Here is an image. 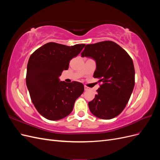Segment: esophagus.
Instances as JSON below:
<instances>
[{
    "mask_svg": "<svg viewBox=\"0 0 160 160\" xmlns=\"http://www.w3.org/2000/svg\"><path fill=\"white\" fill-rule=\"evenodd\" d=\"M89 89L88 88V87H86V86H85V91H88Z\"/></svg>",
    "mask_w": 160,
    "mask_h": 160,
    "instance_id": "1",
    "label": "esophagus"
}]
</instances>
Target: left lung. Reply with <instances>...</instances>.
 <instances>
[{
    "mask_svg": "<svg viewBox=\"0 0 160 160\" xmlns=\"http://www.w3.org/2000/svg\"><path fill=\"white\" fill-rule=\"evenodd\" d=\"M81 57L95 61L93 77L102 83L95 98L88 103L91 113L103 119L117 117L128 103L135 85L132 59L123 48L111 41L87 45Z\"/></svg>",
    "mask_w": 160,
    "mask_h": 160,
    "instance_id": "left-lung-1",
    "label": "left lung"
}]
</instances>
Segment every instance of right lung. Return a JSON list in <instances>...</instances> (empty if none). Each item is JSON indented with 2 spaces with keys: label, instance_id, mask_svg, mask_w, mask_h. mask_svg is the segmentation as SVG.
<instances>
[{
  "label": "right lung",
  "instance_id": "add662e5",
  "mask_svg": "<svg viewBox=\"0 0 160 160\" xmlns=\"http://www.w3.org/2000/svg\"><path fill=\"white\" fill-rule=\"evenodd\" d=\"M85 44L67 46L48 42L31 55L27 64L26 83L32 103L45 118L56 121L69 115L84 85L77 81L66 83L59 77L69 68L70 61L78 55Z\"/></svg>",
  "mask_w": 160,
  "mask_h": 160
}]
</instances>
